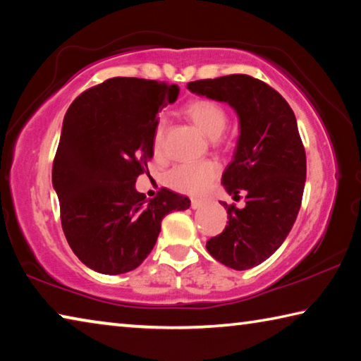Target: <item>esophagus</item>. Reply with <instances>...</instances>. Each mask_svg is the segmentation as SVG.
I'll return each instance as SVG.
<instances>
[{
    "instance_id": "obj_1",
    "label": "esophagus",
    "mask_w": 361,
    "mask_h": 361,
    "mask_svg": "<svg viewBox=\"0 0 361 361\" xmlns=\"http://www.w3.org/2000/svg\"><path fill=\"white\" fill-rule=\"evenodd\" d=\"M204 205V200L202 199H192L191 200V207L194 210H197V209H200V207Z\"/></svg>"
}]
</instances>
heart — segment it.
<instances>
[{
  "label": "heart",
  "instance_id": "1",
  "mask_svg": "<svg viewBox=\"0 0 361 361\" xmlns=\"http://www.w3.org/2000/svg\"><path fill=\"white\" fill-rule=\"evenodd\" d=\"M186 114L195 126L210 138H216L223 133L228 124V113L219 103L207 99L194 100L186 106ZM164 135L166 127L161 121L156 126L152 135V149L156 154L164 151ZM219 167L216 162H186L173 167L166 176L167 185L183 194H200L210 183L216 178Z\"/></svg>",
  "mask_w": 361,
  "mask_h": 361
}]
</instances>
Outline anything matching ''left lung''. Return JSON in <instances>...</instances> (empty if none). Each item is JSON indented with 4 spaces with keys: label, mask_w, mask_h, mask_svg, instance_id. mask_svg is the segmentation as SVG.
<instances>
[{
    "label": "left lung",
    "mask_w": 361,
    "mask_h": 361,
    "mask_svg": "<svg viewBox=\"0 0 361 361\" xmlns=\"http://www.w3.org/2000/svg\"><path fill=\"white\" fill-rule=\"evenodd\" d=\"M188 89L239 116V140L221 183L234 199L245 194V207L221 202L229 221L207 250L235 271L252 269L276 253L301 209L307 166L295 113L277 90L247 75L200 79Z\"/></svg>",
    "instance_id": "left-lung-1"
}]
</instances>
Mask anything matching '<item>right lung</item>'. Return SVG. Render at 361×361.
I'll use <instances>...</instances> for the list:
<instances>
[{"mask_svg":"<svg viewBox=\"0 0 361 361\" xmlns=\"http://www.w3.org/2000/svg\"><path fill=\"white\" fill-rule=\"evenodd\" d=\"M178 94L175 84L111 78L65 114L52 185L68 245L95 272L133 271L156 245L164 216L191 205L166 188L149 200L135 189L152 157L159 109Z\"/></svg>","mask_w":361,"mask_h":361,"instance_id":"right-lung-1","label":"right lung"}]
</instances>
